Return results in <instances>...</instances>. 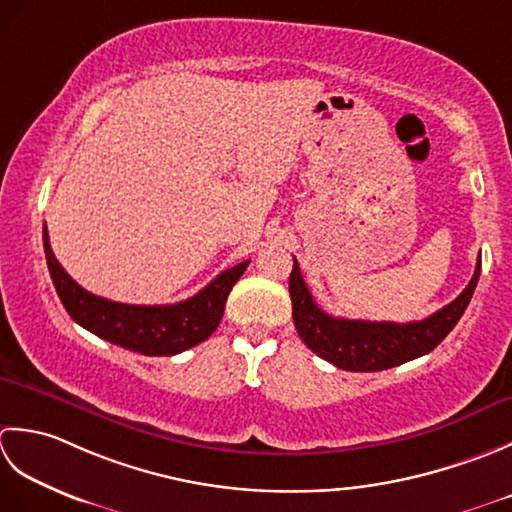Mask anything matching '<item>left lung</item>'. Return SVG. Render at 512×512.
<instances>
[{
  "label": "left lung",
  "instance_id": "left-lung-1",
  "mask_svg": "<svg viewBox=\"0 0 512 512\" xmlns=\"http://www.w3.org/2000/svg\"><path fill=\"white\" fill-rule=\"evenodd\" d=\"M479 271H482V258L477 260L471 283L453 302L420 322L398 325V322L347 320L325 314L302 280L294 258V269L289 276V296L294 309L291 316L302 342L333 367L344 371H384L426 356L451 333L473 298Z\"/></svg>",
  "mask_w": 512,
  "mask_h": 512
}]
</instances>
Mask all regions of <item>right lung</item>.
Returning a JSON list of instances; mask_svg holds the SVG:
<instances>
[{"mask_svg": "<svg viewBox=\"0 0 512 512\" xmlns=\"http://www.w3.org/2000/svg\"><path fill=\"white\" fill-rule=\"evenodd\" d=\"M44 252L52 285L70 318L95 336L143 356H176L210 338L223 318L229 291L249 265L243 260L225 269L196 296L176 305H123L90 294L66 274L52 254L46 225Z\"/></svg>", "mask_w": 512, "mask_h": 512, "instance_id": "obj_1", "label": "right lung"}]
</instances>
